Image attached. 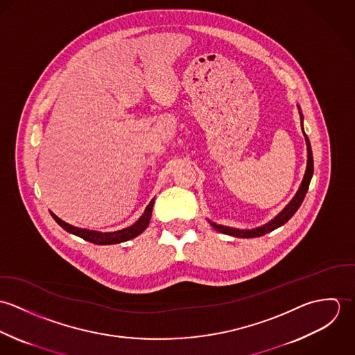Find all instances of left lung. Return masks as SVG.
Returning <instances> with one entry per match:
<instances>
[{"label":"left lung","mask_w":355,"mask_h":355,"mask_svg":"<svg viewBox=\"0 0 355 355\" xmlns=\"http://www.w3.org/2000/svg\"><path fill=\"white\" fill-rule=\"evenodd\" d=\"M300 109V114H301V121H304V116H302V112H301V107L298 106ZM302 131H304V124H302ZM304 141H306V146H307V165H306V172H304V180L295 194V197L290 201V203L273 218L270 220L269 223H266L265 225H261L258 228H254V230H238V228H231V227H225V225H220V224H216V223H210V225L217 230L218 232L221 234H225V235H231V236H235V238H257V236H262L268 232H272L273 230L282 227L283 224H286L294 214L295 211L300 209L301 203L304 202V196L307 193V189H309V184H310V180H311V176H313V153H311V148H310V142H309V138L307 135L304 134Z\"/></svg>","instance_id":"obj_1"}]
</instances>
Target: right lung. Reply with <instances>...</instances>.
<instances>
[{"mask_svg": "<svg viewBox=\"0 0 355 355\" xmlns=\"http://www.w3.org/2000/svg\"><path fill=\"white\" fill-rule=\"evenodd\" d=\"M153 205L154 200L146 206L144 214L138 218V221L135 224H132L131 227H127L124 230L120 231H114V232H100V231H90L86 228H78L73 227L65 221H62L61 218H58L54 213H51V217L55 220V223L62 227L67 232L73 234L87 242H92L94 245H116V243H121V242H127L130 239L137 238L138 235H141L149 225L150 218H152Z\"/></svg>", "mask_w": 355, "mask_h": 355, "instance_id": "add662e5", "label": "right lung"}]
</instances>
